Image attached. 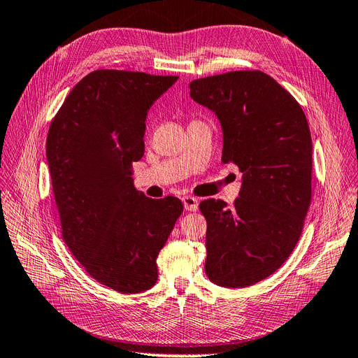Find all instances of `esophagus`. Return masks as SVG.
<instances>
[{
	"mask_svg": "<svg viewBox=\"0 0 358 358\" xmlns=\"http://www.w3.org/2000/svg\"><path fill=\"white\" fill-rule=\"evenodd\" d=\"M182 206L187 211H196L198 210V199L193 196H182Z\"/></svg>",
	"mask_w": 358,
	"mask_h": 358,
	"instance_id": "1",
	"label": "esophagus"
}]
</instances>
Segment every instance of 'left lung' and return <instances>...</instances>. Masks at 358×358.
Returning a JSON list of instances; mask_svg holds the SVG:
<instances>
[{"label": "left lung", "mask_w": 358, "mask_h": 358, "mask_svg": "<svg viewBox=\"0 0 358 358\" xmlns=\"http://www.w3.org/2000/svg\"><path fill=\"white\" fill-rule=\"evenodd\" d=\"M190 97L217 115L222 162L243 172L240 196L228 208L206 199L208 279L246 288L268 278L297 244L312 199V138L301 106L259 70L192 80Z\"/></svg>", "instance_id": "1"}]
</instances>
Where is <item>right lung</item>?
Wrapping results in <instances>:
<instances>
[{
    "instance_id": "add662e5",
    "label": "right lung",
    "mask_w": 358,
    "mask_h": 358,
    "mask_svg": "<svg viewBox=\"0 0 358 358\" xmlns=\"http://www.w3.org/2000/svg\"><path fill=\"white\" fill-rule=\"evenodd\" d=\"M178 76L94 70L70 91L48 131L46 157L63 238L87 273L124 294L157 282V255L182 213L131 178L148 109Z\"/></svg>"
}]
</instances>
